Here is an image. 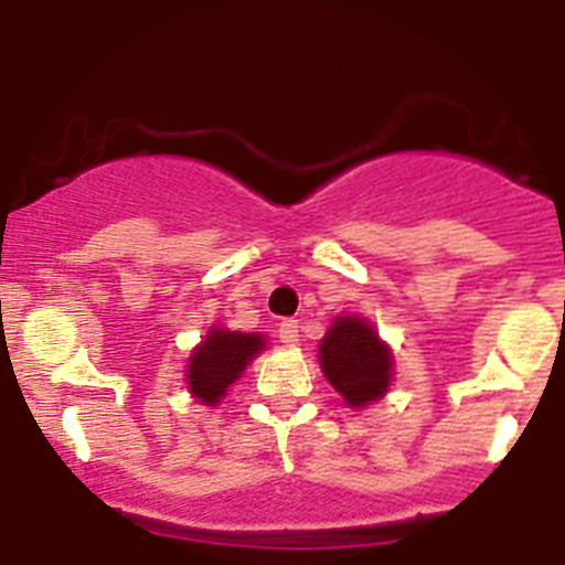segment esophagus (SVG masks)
I'll return each instance as SVG.
<instances>
[{"label":"esophagus","instance_id":"1","mask_svg":"<svg viewBox=\"0 0 565 565\" xmlns=\"http://www.w3.org/2000/svg\"><path fill=\"white\" fill-rule=\"evenodd\" d=\"M279 342H286V344H297L299 342V322L297 319H282L279 322Z\"/></svg>","mask_w":565,"mask_h":565}]
</instances>
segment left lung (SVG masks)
Returning a JSON list of instances; mask_svg holds the SVG:
<instances>
[{
    "mask_svg": "<svg viewBox=\"0 0 565 565\" xmlns=\"http://www.w3.org/2000/svg\"><path fill=\"white\" fill-rule=\"evenodd\" d=\"M319 367L351 411H364L387 396L393 382V348L356 313L333 317L319 339Z\"/></svg>",
    "mask_w": 565,
    "mask_h": 565,
    "instance_id": "1",
    "label": "left lung"
}]
</instances>
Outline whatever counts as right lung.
I'll list each match as a JSON object with an SVG mask.
<instances>
[{"mask_svg": "<svg viewBox=\"0 0 565 565\" xmlns=\"http://www.w3.org/2000/svg\"><path fill=\"white\" fill-rule=\"evenodd\" d=\"M266 333H243L212 326L186 359V391L206 407L221 404L254 356L266 351Z\"/></svg>", "mask_w": 565, "mask_h": 565, "instance_id": "1", "label": "right lung"}]
</instances>
